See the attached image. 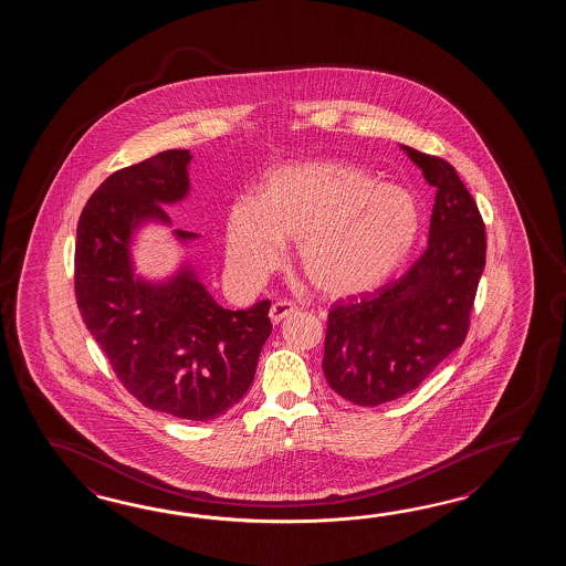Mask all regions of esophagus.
I'll return each mask as SVG.
<instances>
[{
  "label": "esophagus",
  "instance_id": "esophagus-1",
  "mask_svg": "<svg viewBox=\"0 0 566 566\" xmlns=\"http://www.w3.org/2000/svg\"><path fill=\"white\" fill-rule=\"evenodd\" d=\"M295 312H297V307H295L291 301H277V303L271 305L269 317H271L273 324H279V322H283L287 315Z\"/></svg>",
  "mask_w": 566,
  "mask_h": 566
}]
</instances>
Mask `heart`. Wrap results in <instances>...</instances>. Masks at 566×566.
Listing matches in <instances>:
<instances>
[{"instance_id": "1", "label": "heart", "mask_w": 566, "mask_h": 566, "mask_svg": "<svg viewBox=\"0 0 566 566\" xmlns=\"http://www.w3.org/2000/svg\"><path fill=\"white\" fill-rule=\"evenodd\" d=\"M419 200L407 188L336 159L271 171L259 198L242 196L227 218L230 275L256 285L281 263L287 239L315 287L354 295L382 285L409 259L421 234Z\"/></svg>"}]
</instances>
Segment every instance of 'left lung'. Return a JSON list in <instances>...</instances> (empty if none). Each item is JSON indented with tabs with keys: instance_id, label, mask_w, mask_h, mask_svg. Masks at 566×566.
<instances>
[{
	"instance_id": "left-lung-1",
	"label": "left lung",
	"mask_w": 566,
	"mask_h": 566,
	"mask_svg": "<svg viewBox=\"0 0 566 566\" xmlns=\"http://www.w3.org/2000/svg\"><path fill=\"white\" fill-rule=\"evenodd\" d=\"M402 149L437 188L429 247L407 275L327 313L325 380L360 407L405 397L463 344L485 266L483 220L455 168Z\"/></svg>"
}]
</instances>
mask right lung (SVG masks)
<instances>
[{
    "label": "right lung",
    "mask_w": 566,
    "mask_h": 566,
    "mask_svg": "<svg viewBox=\"0 0 566 566\" xmlns=\"http://www.w3.org/2000/svg\"><path fill=\"white\" fill-rule=\"evenodd\" d=\"M188 149H168L111 174L76 229L74 291L86 329L123 386L147 409L212 421L251 388L271 336V301L218 305L190 261L166 279L135 273L133 244L145 224L171 227L164 206L190 193ZM188 244L198 234L174 230Z\"/></svg>",
    "instance_id": "add662e5"
}]
</instances>
